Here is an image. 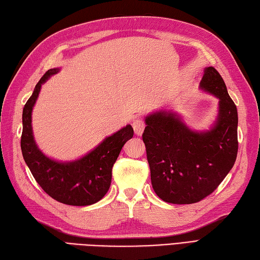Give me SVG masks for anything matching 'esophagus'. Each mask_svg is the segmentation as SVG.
<instances>
[{"label":"esophagus","instance_id":"34e87169","mask_svg":"<svg viewBox=\"0 0 260 260\" xmlns=\"http://www.w3.org/2000/svg\"><path fill=\"white\" fill-rule=\"evenodd\" d=\"M132 126H134V130L136 132V135L138 136H141L143 130H145V121L140 118H137L136 120H134V122H132Z\"/></svg>","mask_w":260,"mask_h":260}]
</instances>
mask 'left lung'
<instances>
[{"label":"left lung","mask_w":260,"mask_h":260,"mask_svg":"<svg viewBox=\"0 0 260 260\" xmlns=\"http://www.w3.org/2000/svg\"><path fill=\"white\" fill-rule=\"evenodd\" d=\"M200 88L219 98L218 119L210 131L190 130L177 114L167 111L146 118L142 140L152 188L166 203L203 200L218 188L237 158V107L215 68L206 69Z\"/></svg>","instance_id":"1"}]
</instances>
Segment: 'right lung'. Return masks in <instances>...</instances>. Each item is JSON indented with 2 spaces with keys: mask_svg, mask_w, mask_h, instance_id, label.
I'll list each match as a JSON object with an SVG mask.
<instances>
[{
  "mask_svg": "<svg viewBox=\"0 0 260 260\" xmlns=\"http://www.w3.org/2000/svg\"><path fill=\"white\" fill-rule=\"evenodd\" d=\"M59 69H50L36 85L23 108L21 149L25 164L44 192L61 204L89 206L105 197L111 184L112 168L124 143L134 137L130 124L106 138L83 158L72 162H56L40 151L32 132V109L41 85Z\"/></svg>",
  "mask_w": 260,
  "mask_h": 260,
  "instance_id": "1",
  "label": "right lung"
}]
</instances>
